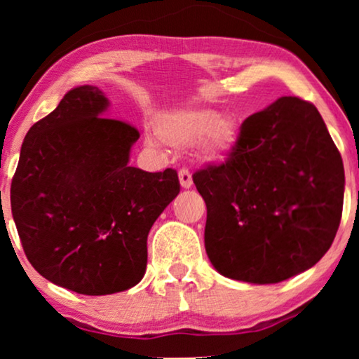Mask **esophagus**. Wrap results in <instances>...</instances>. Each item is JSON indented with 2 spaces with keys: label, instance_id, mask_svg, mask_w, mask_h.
<instances>
[{
  "label": "esophagus",
  "instance_id": "esophagus-1",
  "mask_svg": "<svg viewBox=\"0 0 359 359\" xmlns=\"http://www.w3.org/2000/svg\"><path fill=\"white\" fill-rule=\"evenodd\" d=\"M178 176H180V184H181V188H184V189H189L191 186H193V176H191V173L188 170H180V173H178Z\"/></svg>",
  "mask_w": 359,
  "mask_h": 359
}]
</instances>
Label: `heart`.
I'll return each mask as SVG.
<instances>
[{"instance_id": "obj_1", "label": "heart", "mask_w": 359, "mask_h": 359, "mask_svg": "<svg viewBox=\"0 0 359 359\" xmlns=\"http://www.w3.org/2000/svg\"><path fill=\"white\" fill-rule=\"evenodd\" d=\"M161 139L175 147L198 144V154L210 163H224L237 149V124L219 111L184 107L163 114L156 122Z\"/></svg>"}]
</instances>
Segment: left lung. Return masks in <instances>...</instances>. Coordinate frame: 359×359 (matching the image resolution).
I'll return each mask as SVG.
<instances>
[{"label": "left lung", "mask_w": 359, "mask_h": 359, "mask_svg": "<svg viewBox=\"0 0 359 359\" xmlns=\"http://www.w3.org/2000/svg\"><path fill=\"white\" fill-rule=\"evenodd\" d=\"M205 253L225 278L276 284L312 268L341 219L345 170L311 102L284 96L245 119L222 165L196 171Z\"/></svg>", "instance_id": "8db88e82"}]
</instances>
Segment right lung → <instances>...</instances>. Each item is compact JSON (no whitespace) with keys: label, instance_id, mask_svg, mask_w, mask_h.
Wrapping results in <instances>:
<instances>
[{"label":"right lung","instance_id":"add662e5","mask_svg":"<svg viewBox=\"0 0 359 359\" xmlns=\"http://www.w3.org/2000/svg\"><path fill=\"white\" fill-rule=\"evenodd\" d=\"M100 88L68 91L22 142L11 210L36 271L85 296L134 287L147 268L151 225L180 193L175 170L129 165L139 132L104 117Z\"/></svg>","mask_w":359,"mask_h":359}]
</instances>
